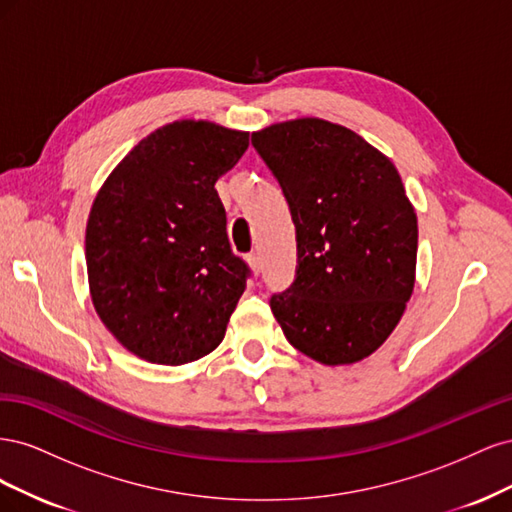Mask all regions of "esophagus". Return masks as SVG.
<instances>
[{
    "label": "esophagus",
    "instance_id": "1",
    "mask_svg": "<svg viewBox=\"0 0 512 512\" xmlns=\"http://www.w3.org/2000/svg\"><path fill=\"white\" fill-rule=\"evenodd\" d=\"M247 262H250L252 271L258 275L260 273V256L258 254H250V256H247Z\"/></svg>",
    "mask_w": 512,
    "mask_h": 512
}]
</instances>
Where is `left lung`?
Returning a JSON list of instances; mask_svg holds the SVG:
<instances>
[{
    "instance_id": "obj_1",
    "label": "left lung",
    "mask_w": 512,
    "mask_h": 512,
    "mask_svg": "<svg viewBox=\"0 0 512 512\" xmlns=\"http://www.w3.org/2000/svg\"><path fill=\"white\" fill-rule=\"evenodd\" d=\"M297 226V277L271 312L299 352L350 365L376 352L414 290L418 226L395 164L318 117L252 132Z\"/></svg>"
}]
</instances>
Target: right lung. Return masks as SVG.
I'll list each match as a JSON object with an SVG mask.
<instances>
[{
    "instance_id": "right-lung-1",
    "label": "right lung",
    "mask_w": 512,
    "mask_h": 512,
    "mask_svg": "<svg viewBox=\"0 0 512 512\" xmlns=\"http://www.w3.org/2000/svg\"><path fill=\"white\" fill-rule=\"evenodd\" d=\"M250 132L181 119L143 138L89 211V292L104 327L138 359L183 365L220 346L250 269L232 254L215 181Z\"/></svg>"
}]
</instances>
